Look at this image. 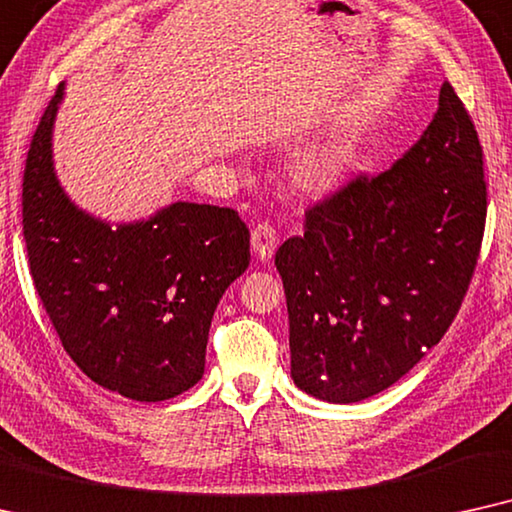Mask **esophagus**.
I'll list each match as a JSON object with an SVG mask.
<instances>
[{
    "mask_svg": "<svg viewBox=\"0 0 512 512\" xmlns=\"http://www.w3.org/2000/svg\"><path fill=\"white\" fill-rule=\"evenodd\" d=\"M250 245H252V252H255L257 260L269 262L271 255H274L278 248L276 229L271 227L269 222L255 224V227H252V234H250Z\"/></svg>",
    "mask_w": 512,
    "mask_h": 512,
    "instance_id": "esophagus-1",
    "label": "esophagus"
}]
</instances>
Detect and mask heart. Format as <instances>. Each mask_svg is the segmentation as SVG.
<instances>
[{"label":"heart","instance_id":"1","mask_svg":"<svg viewBox=\"0 0 512 512\" xmlns=\"http://www.w3.org/2000/svg\"><path fill=\"white\" fill-rule=\"evenodd\" d=\"M346 168H349V154L342 147L316 145L297 156V161L292 163L290 177L299 192L320 194L337 185Z\"/></svg>","mask_w":512,"mask_h":512}]
</instances>
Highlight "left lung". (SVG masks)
<instances>
[{
  "mask_svg": "<svg viewBox=\"0 0 512 512\" xmlns=\"http://www.w3.org/2000/svg\"><path fill=\"white\" fill-rule=\"evenodd\" d=\"M482 147L445 81L421 138L379 175L360 173L306 210L276 252L292 381L327 403L395 384L445 337L487 220Z\"/></svg>",
  "mask_w": 512,
  "mask_h": 512,
  "instance_id": "left-lung-1",
  "label": "left lung"
}]
</instances>
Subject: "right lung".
I'll return each mask as SVG.
<instances>
[{
    "label": "right lung",
    "mask_w": 512,
    "mask_h": 512,
    "mask_svg": "<svg viewBox=\"0 0 512 512\" xmlns=\"http://www.w3.org/2000/svg\"><path fill=\"white\" fill-rule=\"evenodd\" d=\"M56 88L23 173L30 276L60 342L86 377L140 403L185 393L203 377L213 313L248 269L250 231L236 210L177 201L119 224L67 199L51 159Z\"/></svg>",
    "instance_id": "add662e5"
}]
</instances>
